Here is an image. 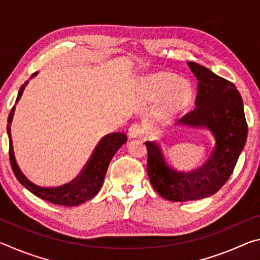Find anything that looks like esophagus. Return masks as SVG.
<instances>
[{
	"mask_svg": "<svg viewBox=\"0 0 260 260\" xmlns=\"http://www.w3.org/2000/svg\"><path fill=\"white\" fill-rule=\"evenodd\" d=\"M144 133H146V127L139 124V122H135V124L131 125L128 129L129 138H140V136H142Z\"/></svg>",
	"mask_w": 260,
	"mask_h": 260,
	"instance_id": "obj_1",
	"label": "esophagus"
}]
</instances>
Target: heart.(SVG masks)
I'll return each instance as SVG.
<instances>
[{
    "label": "heart",
    "instance_id": "obj_1",
    "mask_svg": "<svg viewBox=\"0 0 260 260\" xmlns=\"http://www.w3.org/2000/svg\"><path fill=\"white\" fill-rule=\"evenodd\" d=\"M147 94L149 99L156 100L164 95V109L169 112L177 111L183 108L191 99V88L188 82L180 81L174 83L172 77L159 76L148 81Z\"/></svg>",
    "mask_w": 260,
    "mask_h": 260
}]
</instances>
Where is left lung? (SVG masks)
Returning a JSON list of instances; mask_svg holds the SVG:
<instances>
[{
	"label": "left lung",
	"mask_w": 260,
	"mask_h": 260,
	"mask_svg": "<svg viewBox=\"0 0 260 260\" xmlns=\"http://www.w3.org/2000/svg\"><path fill=\"white\" fill-rule=\"evenodd\" d=\"M188 65L199 80V94L196 107L179 122L208 127L217 144L203 166L184 173L169 164L157 143L147 141L149 179L161 197L172 202L197 201L217 192L234 171L248 135L243 102L234 83L193 61Z\"/></svg>",
	"instance_id": "left-lung-1"
}]
</instances>
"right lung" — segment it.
<instances>
[{"mask_svg": "<svg viewBox=\"0 0 260 260\" xmlns=\"http://www.w3.org/2000/svg\"><path fill=\"white\" fill-rule=\"evenodd\" d=\"M25 85L20 87L16 102H18L21 94H23ZM14 112L15 107H12L10 113H9L7 126L9 136V158H10V164L17 180L25 188H27L30 192L42 200L50 202L52 204L64 206H76L82 204L90 199H93L95 195H98V192L103 184V180L105 173H107L110 160L112 159L113 155L117 152L118 149L127 142L126 134L111 133L105 135L98 144V147L95 148L94 152L91 153L89 160L87 161V164L83 166L81 172L79 173L78 177L73 181L57 188H43L30 182L25 177L24 173L21 172L16 161L10 132V124L12 121V117H14Z\"/></svg>", "mask_w": 260, "mask_h": 260, "instance_id": "right-lung-1", "label": "right lung"}]
</instances>
